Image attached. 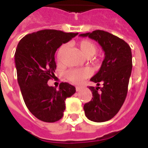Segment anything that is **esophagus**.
I'll use <instances>...</instances> for the list:
<instances>
[{
  "mask_svg": "<svg viewBox=\"0 0 148 148\" xmlns=\"http://www.w3.org/2000/svg\"><path fill=\"white\" fill-rule=\"evenodd\" d=\"M81 89H82V88H81V87H76V91H77V92H79V91H81Z\"/></svg>",
  "mask_w": 148,
  "mask_h": 148,
  "instance_id": "obj_1",
  "label": "esophagus"
}]
</instances>
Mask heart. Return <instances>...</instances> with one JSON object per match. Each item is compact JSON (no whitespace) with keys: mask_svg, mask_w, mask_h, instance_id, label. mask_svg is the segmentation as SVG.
Wrapping results in <instances>:
<instances>
[{"mask_svg":"<svg viewBox=\"0 0 148 148\" xmlns=\"http://www.w3.org/2000/svg\"><path fill=\"white\" fill-rule=\"evenodd\" d=\"M66 45H63L58 51V60H60L66 50ZM80 51L85 57L92 58L97 52V47L89 40H81L78 43ZM66 77L74 84H79L89 76V71L86 69H71L66 72Z\"/></svg>","mask_w":148,"mask_h":148,"instance_id":"obj_1","label":"heart"}]
</instances>
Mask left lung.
<instances>
[{
  "instance_id": "obj_1",
  "label": "left lung",
  "mask_w": 148,
  "mask_h": 148,
  "mask_svg": "<svg viewBox=\"0 0 148 148\" xmlns=\"http://www.w3.org/2000/svg\"><path fill=\"white\" fill-rule=\"evenodd\" d=\"M79 36L96 40L104 52L101 67L90 79L97 86L89 87L92 98L84 105L87 119L103 122L116 115L126 98L132 67L131 49L125 40L103 30L97 29ZM100 83L103 87H99Z\"/></svg>"
}]
</instances>
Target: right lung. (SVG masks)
<instances>
[{
	"instance_id": "add662e5",
	"label": "right lung",
	"mask_w": 148,
	"mask_h": 148,
	"mask_svg": "<svg viewBox=\"0 0 148 148\" xmlns=\"http://www.w3.org/2000/svg\"><path fill=\"white\" fill-rule=\"evenodd\" d=\"M77 34L43 29L26 35L17 45L15 63L18 85L28 110L40 121L55 122L62 119L66 99L76 92L69 83H60L56 89L48 81L55 77L57 49Z\"/></svg>"
}]
</instances>
